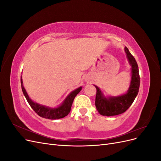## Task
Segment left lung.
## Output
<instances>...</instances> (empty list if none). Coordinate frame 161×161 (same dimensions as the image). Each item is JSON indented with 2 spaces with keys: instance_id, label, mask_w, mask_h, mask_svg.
Segmentation results:
<instances>
[{
  "instance_id": "8db88e82",
  "label": "left lung",
  "mask_w": 161,
  "mask_h": 161,
  "mask_svg": "<svg viewBox=\"0 0 161 161\" xmlns=\"http://www.w3.org/2000/svg\"><path fill=\"white\" fill-rule=\"evenodd\" d=\"M124 49L128 61L131 66V80L130 88L124 95L106 98L98 87L94 85L97 89L95 106L97 110L102 115L114 116L124 113L132 104L138 93L140 75L138 64L127 47H125Z\"/></svg>"
}]
</instances>
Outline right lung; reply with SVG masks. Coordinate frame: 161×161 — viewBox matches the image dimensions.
Instances as JSON below:
<instances>
[{
    "label": "right lung",
    "instance_id": "right-lung-1",
    "mask_svg": "<svg viewBox=\"0 0 161 161\" xmlns=\"http://www.w3.org/2000/svg\"><path fill=\"white\" fill-rule=\"evenodd\" d=\"M21 89L23 91V92L24 95H25V98L27 101V102L31 106V108L34 110L36 113L40 115L42 118H46V119H58L64 118L68 114L70 113L72 102L74 101L75 97L77 95V94L81 91L82 87H79V88L76 89L74 91H72L71 93L66 97V99L64 101L60 106L58 107L57 108L54 109H50L47 107L43 106L42 105H40L34 102L30 98V97L28 96L27 92L24 88L23 85V80L21 78Z\"/></svg>",
    "mask_w": 161,
    "mask_h": 161
}]
</instances>
